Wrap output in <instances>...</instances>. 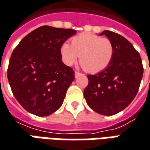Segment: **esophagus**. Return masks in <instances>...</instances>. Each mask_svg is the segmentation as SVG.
Listing matches in <instances>:
<instances>
[{"instance_id":"obj_1","label":"esophagus","mask_w":150,"mask_h":150,"mask_svg":"<svg viewBox=\"0 0 150 150\" xmlns=\"http://www.w3.org/2000/svg\"><path fill=\"white\" fill-rule=\"evenodd\" d=\"M81 75V73L80 72H79V71H75V78H77V77H79V75Z\"/></svg>"}]
</instances>
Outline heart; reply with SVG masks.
<instances>
[{"label":"heart","instance_id":"b5f03b06","mask_svg":"<svg viewBox=\"0 0 150 150\" xmlns=\"http://www.w3.org/2000/svg\"><path fill=\"white\" fill-rule=\"evenodd\" d=\"M61 55L65 64L72 66L80 56L79 62L88 73H97L105 70L111 62L114 46L106 37L91 33H82L73 37L71 45L65 43L61 47Z\"/></svg>","mask_w":150,"mask_h":150}]
</instances>
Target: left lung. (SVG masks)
I'll use <instances>...</instances> for the list:
<instances>
[{"label":"left lung","instance_id":"8db88e82","mask_svg":"<svg viewBox=\"0 0 150 150\" xmlns=\"http://www.w3.org/2000/svg\"><path fill=\"white\" fill-rule=\"evenodd\" d=\"M111 40L114 56L110 64L97 75H88V84L83 91L92 110L103 115L122 111L132 101L140 88L144 68L140 53L119 34L104 31Z\"/></svg>","mask_w":150,"mask_h":150}]
</instances>
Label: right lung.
Wrapping results in <instances>:
<instances>
[{"label":"right lung","mask_w":150,"mask_h":150,"mask_svg":"<svg viewBox=\"0 0 150 150\" xmlns=\"http://www.w3.org/2000/svg\"><path fill=\"white\" fill-rule=\"evenodd\" d=\"M75 33L73 29L42 26L13 50L7 77L13 96L27 111L48 116L62 105L75 71L62 62L61 47Z\"/></svg>","instance_id":"1"}]
</instances>
